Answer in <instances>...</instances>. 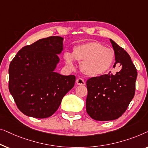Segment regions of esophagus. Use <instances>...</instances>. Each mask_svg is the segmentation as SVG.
<instances>
[{"label": "esophagus", "mask_w": 148, "mask_h": 148, "mask_svg": "<svg viewBox=\"0 0 148 148\" xmlns=\"http://www.w3.org/2000/svg\"><path fill=\"white\" fill-rule=\"evenodd\" d=\"M76 84H78V85H85L84 80H83V79L80 78H79L77 79L76 81Z\"/></svg>", "instance_id": "esophagus-1"}]
</instances>
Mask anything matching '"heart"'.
<instances>
[{
    "instance_id": "1",
    "label": "heart",
    "mask_w": 148,
    "mask_h": 148,
    "mask_svg": "<svg viewBox=\"0 0 148 148\" xmlns=\"http://www.w3.org/2000/svg\"><path fill=\"white\" fill-rule=\"evenodd\" d=\"M66 65L74 66V60L81 62L80 68L83 74L89 77L101 76L109 71L113 65L115 54L113 50L104 47L97 41H90L74 47L72 53L64 54Z\"/></svg>"
}]
</instances>
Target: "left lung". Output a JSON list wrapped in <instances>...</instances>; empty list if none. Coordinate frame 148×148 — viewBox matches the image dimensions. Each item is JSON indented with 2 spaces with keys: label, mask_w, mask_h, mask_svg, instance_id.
Listing matches in <instances>:
<instances>
[{
  "label": "left lung",
  "mask_w": 148,
  "mask_h": 148,
  "mask_svg": "<svg viewBox=\"0 0 148 148\" xmlns=\"http://www.w3.org/2000/svg\"><path fill=\"white\" fill-rule=\"evenodd\" d=\"M110 41L115 56L113 68L119 64L121 70L86 81V112L93 119L101 121L116 119L125 113L134 97L137 76L130 55L113 40Z\"/></svg>",
  "instance_id": "8db88e82"
}]
</instances>
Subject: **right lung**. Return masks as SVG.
Masks as SVG:
<instances>
[{
  "label": "right lung",
  "instance_id": "1",
  "mask_svg": "<svg viewBox=\"0 0 148 148\" xmlns=\"http://www.w3.org/2000/svg\"><path fill=\"white\" fill-rule=\"evenodd\" d=\"M64 38L51 36L23 47L9 66V88L18 109L34 118L50 116L74 86V75L56 72Z\"/></svg>",
  "mask_w": 148,
  "mask_h": 148
}]
</instances>
